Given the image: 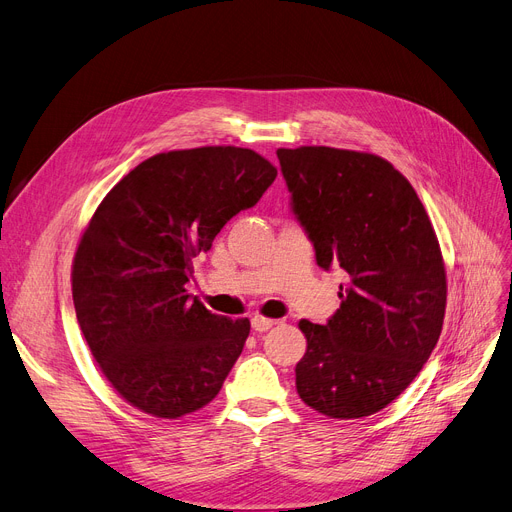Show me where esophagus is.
<instances>
[{
	"instance_id": "34e87169",
	"label": "esophagus",
	"mask_w": 512,
	"mask_h": 512,
	"mask_svg": "<svg viewBox=\"0 0 512 512\" xmlns=\"http://www.w3.org/2000/svg\"><path fill=\"white\" fill-rule=\"evenodd\" d=\"M274 324H276L274 319H267V317H261V315H255V317L251 319V326H253L255 332H267Z\"/></svg>"
}]
</instances>
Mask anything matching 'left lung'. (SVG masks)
I'll return each instance as SVG.
<instances>
[{
    "instance_id": "1",
    "label": "left lung",
    "mask_w": 512,
    "mask_h": 512,
    "mask_svg": "<svg viewBox=\"0 0 512 512\" xmlns=\"http://www.w3.org/2000/svg\"><path fill=\"white\" fill-rule=\"evenodd\" d=\"M290 207L321 270L340 267V309L301 319L305 405L334 419L382 411L432 355L446 309L436 232L411 182L386 159L332 147L278 149Z\"/></svg>"
}]
</instances>
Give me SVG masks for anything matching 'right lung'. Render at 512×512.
<instances>
[{"instance_id": "add662e5", "label": "right lung", "mask_w": 512, "mask_h": 512, "mask_svg": "<svg viewBox=\"0 0 512 512\" xmlns=\"http://www.w3.org/2000/svg\"><path fill=\"white\" fill-rule=\"evenodd\" d=\"M276 176L251 149L157 153L97 207L76 249L72 299L95 361L132 407L178 419L220 392L251 324L211 313L184 286L193 257Z\"/></svg>"}]
</instances>
